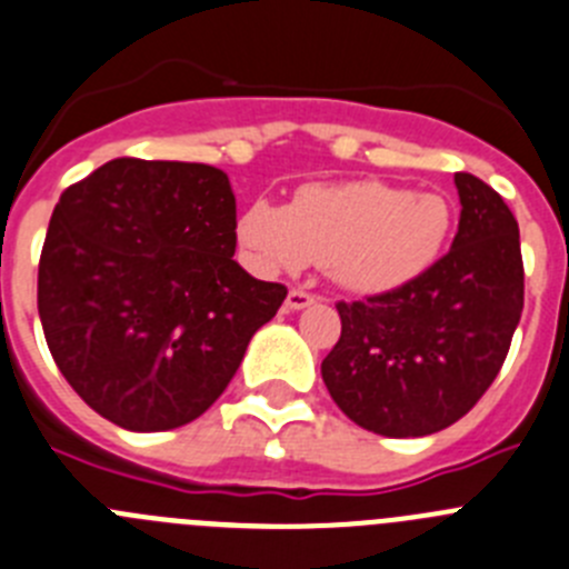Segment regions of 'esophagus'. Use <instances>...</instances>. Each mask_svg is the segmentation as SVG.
<instances>
[{"instance_id": "obj_1", "label": "esophagus", "mask_w": 569, "mask_h": 569, "mask_svg": "<svg viewBox=\"0 0 569 569\" xmlns=\"http://www.w3.org/2000/svg\"><path fill=\"white\" fill-rule=\"evenodd\" d=\"M317 300H320V297L311 295V291L291 289L289 297H286V311H300V309H306V306H315Z\"/></svg>"}]
</instances>
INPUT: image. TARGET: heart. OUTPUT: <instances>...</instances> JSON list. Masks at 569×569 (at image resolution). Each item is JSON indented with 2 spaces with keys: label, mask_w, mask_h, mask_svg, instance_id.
<instances>
[{
  "label": "heart",
  "mask_w": 569,
  "mask_h": 569,
  "mask_svg": "<svg viewBox=\"0 0 569 569\" xmlns=\"http://www.w3.org/2000/svg\"><path fill=\"white\" fill-rule=\"evenodd\" d=\"M452 230V210L438 193L362 182L306 184L289 207L252 201L238 238L267 267L295 269L309 260L359 295L401 289L427 272Z\"/></svg>",
  "instance_id": "1"
}]
</instances>
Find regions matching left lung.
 Listing matches in <instances>:
<instances>
[{"label": "left lung", "mask_w": 569, "mask_h": 569, "mask_svg": "<svg viewBox=\"0 0 569 569\" xmlns=\"http://www.w3.org/2000/svg\"><path fill=\"white\" fill-rule=\"evenodd\" d=\"M452 249L401 289L337 302L342 333L322 359L339 410L385 438H421L466 416L491 387L525 306L519 224L502 196L455 173Z\"/></svg>", "instance_id": "left-lung-1"}]
</instances>
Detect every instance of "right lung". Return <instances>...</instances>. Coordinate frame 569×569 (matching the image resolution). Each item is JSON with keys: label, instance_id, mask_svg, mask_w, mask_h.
I'll return each mask as SVG.
<instances>
[{"label": "right lung", "instance_id": "1", "mask_svg": "<svg viewBox=\"0 0 569 569\" xmlns=\"http://www.w3.org/2000/svg\"><path fill=\"white\" fill-rule=\"evenodd\" d=\"M236 196L201 162L120 157L69 184L39 260V317L63 379L131 432L199 418L227 390L283 283L238 267Z\"/></svg>", "mask_w": 569, "mask_h": 569}]
</instances>
